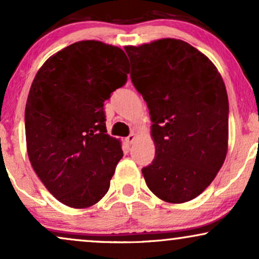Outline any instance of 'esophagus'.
Segmentation results:
<instances>
[{
  "mask_svg": "<svg viewBox=\"0 0 259 259\" xmlns=\"http://www.w3.org/2000/svg\"><path fill=\"white\" fill-rule=\"evenodd\" d=\"M135 140H136V133H131V135L126 138V142L128 143V144H133Z\"/></svg>",
  "mask_w": 259,
  "mask_h": 259,
  "instance_id": "1",
  "label": "esophagus"
}]
</instances>
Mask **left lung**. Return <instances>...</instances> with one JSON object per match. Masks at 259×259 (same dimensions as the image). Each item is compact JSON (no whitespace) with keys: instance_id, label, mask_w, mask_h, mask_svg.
Segmentation results:
<instances>
[{"instance_id":"left-lung-1","label":"left lung","mask_w":259,"mask_h":259,"mask_svg":"<svg viewBox=\"0 0 259 259\" xmlns=\"http://www.w3.org/2000/svg\"><path fill=\"white\" fill-rule=\"evenodd\" d=\"M124 50L152 121L156 154L142 169L145 183L164 202H188L212 183L227 155L229 107L222 76L204 54L180 39Z\"/></svg>"}]
</instances>
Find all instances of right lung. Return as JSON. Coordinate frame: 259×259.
<instances>
[{"label": "right lung", "mask_w": 259, "mask_h": 259, "mask_svg": "<svg viewBox=\"0 0 259 259\" xmlns=\"http://www.w3.org/2000/svg\"><path fill=\"white\" fill-rule=\"evenodd\" d=\"M128 65L120 48L81 40L50 56L34 76L25 108L27 155L67 206H92L109 190L123 152L107 135L103 107L124 85Z\"/></svg>", "instance_id": "right-lung-1"}]
</instances>
